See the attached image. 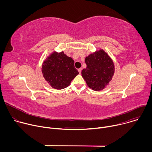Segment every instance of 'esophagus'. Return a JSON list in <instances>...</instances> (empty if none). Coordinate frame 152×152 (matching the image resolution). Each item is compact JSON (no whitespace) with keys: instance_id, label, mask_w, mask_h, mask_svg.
<instances>
[{"instance_id":"obj_1","label":"esophagus","mask_w":152,"mask_h":152,"mask_svg":"<svg viewBox=\"0 0 152 152\" xmlns=\"http://www.w3.org/2000/svg\"><path fill=\"white\" fill-rule=\"evenodd\" d=\"M82 69H81V68H80V69H78V72H79V74H80V73H81V72H82Z\"/></svg>"}]
</instances>
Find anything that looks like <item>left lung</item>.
I'll use <instances>...</instances> for the list:
<instances>
[{"label":"left lung","mask_w":152,"mask_h":152,"mask_svg":"<svg viewBox=\"0 0 152 152\" xmlns=\"http://www.w3.org/2000/svg\"><path fill=\"white\" fill-rule=\"evenodd\" d=\"M86 69L82 71V76L90 88L94 91L103 90L109 84L114 74V64L103 49H100L85 59Z\"/></svg>","instance_id":"1"}]
</instances>
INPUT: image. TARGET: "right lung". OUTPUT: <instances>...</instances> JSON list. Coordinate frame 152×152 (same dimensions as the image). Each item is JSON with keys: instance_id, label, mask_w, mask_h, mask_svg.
Masks as SVG:
<instances>
[{"instance_id": "right-lung-1", "label": "right lung", "mask_w": 152, "mask_h": 152, "mask_svg": "<svg viewBox=\"0 0 152 152\" xmlns=\"http://www.w3.org/2000/svg\"><path fill=\"white\" fill-rule=\"evenodd\" d=\"M73 59L63 52H53L42 65V73L52 88L61 90L70 85L79 74L74 66Z\"/></svg>"}]
</instances>
